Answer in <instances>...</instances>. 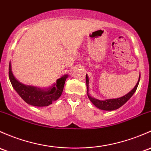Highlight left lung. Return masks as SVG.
Listing matches in <instances>:
<instances>
[{
    "label": "left lung",
    "mask_w": 151,
    "mask_h": 151,
    "mask_svg": "<svg viewBox=\"0 0 151 151\" xmlns=\"http://www.w3.org/2000/svg\"><path fill=\"white\" fill-rule=\"evenodd\" d=\"M139 80H140V73L139 75V79L137 81V84L134 86V88L128 93L127 94L124 95V96L120 97L118 98H113V99H107L104 101H101V100L96 99L95 98H93L90 94H89V78L88 74H86V85H87V91H88V96L90 99V101L93 103V104L99 109L104 111H114L116 109H118L124 104H126L130 98L133 96L137 90V86L139 85Z\"/></svg>",
    "instance_id": "left-lung-1"
}]
</instances>
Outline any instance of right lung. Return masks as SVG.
Returning <instances> with one entry per match:
<instances>
[{
    "mask_svg": "<svg viewBox=\"0 0 151 151\" xmlns=\"http://www.w3.org/2000/svg\"><path fill=\"white\" fill-rule=\"evenodd\" d=\"M9 80L12 87L27 104L33 106H47L56 101L62 94L65 81L68 74H65L58 79L56 82L47 88H41L37 87L26 85L19 82L12 72V62L9 63Z\"/></svg>",
    "mask_w": 151,
    "mask_h": 151,
    "instance_id": "1",
    "label": "right lung"
}]
</instances>
